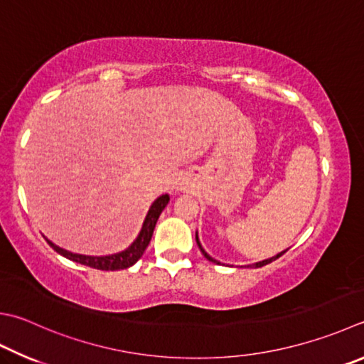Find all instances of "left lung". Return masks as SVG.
I'll return each instance as SVG.
<instances>
[{"label": "left lung", "mask_w": 364, "mask_h": 364, "mask_svg": "<svg viewBox=\"0 0 364 364\" xmlns=\"http://www.w3.org/2000/svg\"><path fill=\"white\" fill-rule=\"evenodd\" d=\"M196 244H198V247H200V250L203 252V255L209 259V262H212V263H217V264H220V262H217V259H214L212 258L208 252H205L204 249H203V245H201V242H200V239H198V232H196ZM287 250H284V252H280V253H277L276 257H271V258H267V259H263V262H258V263H253V264H250V266H253V267H262V266H264V264H267V263H271V262H274V259H277L280 255H284Z\"/></svg>", "instance_id": "left-lung-1"}]
</instances>
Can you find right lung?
Masks as SVG:
<instances>
[{"label": "right lung", "mask_w": 364, "mask_h": 364, "mask_svg": "<svg viewBox=\"0 0 364 364\" xmlns=\"http://www.w3.org/2000/svg\"><path fill=\"white\" fill-rule=\"evenodd\" d=\"M168 203H169V195H161L160 198H156V200L152 203V205H150V209L146 215V220H144L142 228L139 231L138 237L134 239V242L129 245L128 249L119 253H112V255H105V257L80 255V253H73L61 249V247L50 242L49 239H46V241L55 252L60 253V255H63L68 259H73L75 263L90 266V267H95V269H101V271L127 269V267L133 266L136 262H138V259L142 257V253L146 252L150 239H152L156 220H159L160 214L163 212V209L166 208Z\"/></svg>", "instance_id": "right-lung-1"}]
</instances>
